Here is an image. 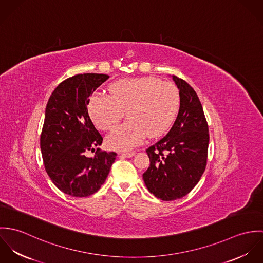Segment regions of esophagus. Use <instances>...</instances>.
<instances>
[{
	"mask_svg": "<svg viewBox=\"0 0 263 263\" xmlns=\"http://www.w3.org/2000/svg\"><path fill=\"white\" fill-rule=\"evenodd\" d=\"M135 154H136V152H129V153H120V154H119V156H120V157H125V158H130V157L135 156Z\"/></svg>",
	"mask_w": 263,
	"mask_h": 263,
	"instance_id": "34e87169",
	"label": "esophagus"
}]
</instances>
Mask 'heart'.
<instances>
[{
  "mask_svg": "<svg viewBox=\"0 0 263 263\" xmlns=\"http://www.w3.org/2000/svg\"><path fill=\"white\" fill-rule=\"evenodd\" d=\"M180 96L175 85L153 77L122 79L109 86V95L90 97L88 111L94 124L111 130L124 116L127 120L106 138L113 150L126 151L138 146L148 136L163 135L173 122Z\"/></svg>",
  "mask_w": 263,
  "mask_h": 263,
  "instance_id": "b5f03b06",
  "label": "heart"
}]
</instances>
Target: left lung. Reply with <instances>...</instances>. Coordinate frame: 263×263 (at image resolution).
Returning a JSON list of instances; mask_svg holds the SVG:
<instances>
[{
    "label": "left lung",
    "instance_id": "8db88e82",
    "mask_svg": "<svg viewBox=\"0 0 263 263\" xmlns=\"http://www.w3.org/2000/svg\"><path fill=\"white\" fill-rule=\"evenodd\" d=\"M179 89L180 107L169 133L147 149L150 167L143 174L156 197L169 201L185 196L201 178L208 159L209 126L193 88L172 76Z\"/></svg>",
    "mask_w": 263,
    "mask_h": 263
}]
</instances>
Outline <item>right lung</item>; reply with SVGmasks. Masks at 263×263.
<instances>
[{
    "mask_svg": "<svg viewBox=\"0 0 263 263\" xmlns=\"http://www.w3.org/2000/svg\"><path fill=\"white\" fill-rule=\"evenodd\" d=\"M104 74H80L63 81L45 108L40 149L45 170L53 184L74 197L89 196L105 182L116 158L114 152L96 151L102 144L87 105L89 97L107 79Z\"/></svg>",
    "mask_w": 263,
    "mask_h": 263,
    "instance_id": "add662e5",
    "label": "right lung"
}]
</instances>
